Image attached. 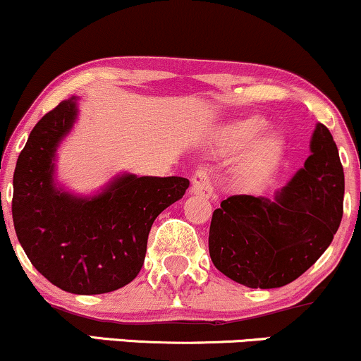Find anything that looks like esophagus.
<instances>
[{
	"label": "esophagus",
	"mask_w": 361,
	"mask_h": 361,
	"mask_svg": "<svg viewBox=\"0 0 361 361\" xmlns=\"http://www.w3.org/2000/svg\"><path fill=\"white\" fill-rule=\"evenodd\" d=\"M192 193L193 195H200L204 198H210L214 195V188L212 183H210L209 178V171L204 168H198L197 171L193 173L192 176Z\"/></svg>",
	"instance_id": "34e87169"
}]
</instances>
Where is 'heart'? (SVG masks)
<instances>
[{
    "label": "heart",
    "instance_id": "b5f03b06",
    "mask_svg": "<svg viewBox=\"0 0 361 361\" xmlns=\"http://www.w3.org/2000/svg\"><path fill=\"white\" fill-rule=\"evenodd\" d=\"M263 128H264V122H261L258 118L244 120V122L238 123V126L234 127L233 137L238 144H247L251 142L252 139H256V135H258ZM279 154H280V140L271 135V137L261 140L258 147L255 149V152H252L250 159H247L244 169H246V173H250L252 176L264 175V173L275 164V161L279 159Z\"/></svg>",
    "mask_w": 361,
    "mask_h": 361
}]
</instances>
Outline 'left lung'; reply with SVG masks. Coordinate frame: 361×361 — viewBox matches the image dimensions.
Instances as JSON below:
<instances>
[{"mask_svg": "<svg viewBox=\"0 0 361 361\" xmlns=\"http://www.w3.org/2000/svg\"><path fill=\"white\" fill-rule=\"evenodd\" d=\"M345 173L329 128L317 123L310 156L273 200L233 195L210 222L209 252L219 271L250 288L299 279L327 250L343 217Z\"/></svg>", "mask_w": 361, "mask_h": 361, "instance_id": "1", "label": "left lung"}]
</instances>
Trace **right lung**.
<instances>
[{
  "label": "right lung",
  "mask_w": 361,
  "mask_h": 361,
  "mask_svg": "<svg viewBox=\"0 0 361 361\" xmlns=\"http://www.w3.org/2000/svg\"><path fill=\"white\" fill-rule=\"evenodd\" d=\"M76 117V98H69L37 122L16 161L11 212L25 255L45 279L66 292L97 295L137 276L152 222L190 181L122 175L94 197L59 190L54 157Z\"/></svg>",
  "instance_id": "1"
}]
</instances>
